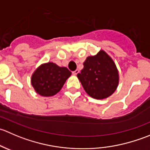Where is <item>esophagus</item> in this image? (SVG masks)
I'll return each mask as SVG.
<instances>
[{
	"instance_id": "1",
	"label": "esophagus",
	"mask_w": 150,
	"mask_h": 150,
	"mask_svg": "<svg viewBox=\"0 0 150 150\" xmlns=\"http://www.w3.org/2000/svg\"><path fill=\"white\" fill-rule=\"evenodd\" d=\"M79 72H80V71L78 70V69H76V70H75V71L72 72V74H73V75H78V74L79 73Z\"/></svg>"
}]
</instances>
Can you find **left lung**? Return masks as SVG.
<instances>
[{"label":"left lung","instance_id":"left-lung-1","mask_svg":"<svg viewBox=\"0 0 150 150\" xmlns=\"http://www.w3.org/2000/svg\"><path fill=\"white\" fill-rule=\"evenodd\" d=\"M83 67L77 76L89 96L102 99L114 93L118 85V72L114 62L104 51L87 57Z\"/></svg>","mask_w":150,"mask_h":150}]
</instances>
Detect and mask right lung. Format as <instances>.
<instances>
[{"label": "right lung", "mask_w": 150, "mask_h": 150, "mask_svg": "<svg viewBox=\"0 0 150 150\" xmlns=\"http://www.w3.org/2000/svg\"><path fill=\"white\" fill-rule=\"evenodd\" d=\"M70 75L71 72L67 67H60L48 62L42 64L35 71L31 83L38 93L43 96H51L61 90Z\"/></svg>", "instance_id": "obj_1"}]
</instances>
